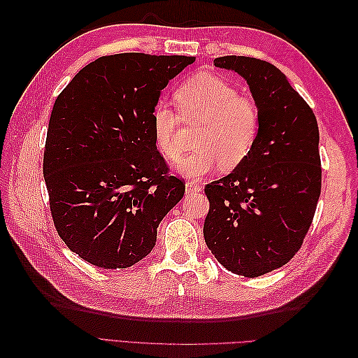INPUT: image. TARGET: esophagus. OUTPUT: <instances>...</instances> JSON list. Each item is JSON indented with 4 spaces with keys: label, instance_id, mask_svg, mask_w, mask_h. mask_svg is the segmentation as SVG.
Instances as JSON below:
<instances>
[{
    "label": "esophagus",
    "instance_id": "34e87169",
    "mask_svg": "<svg viewBox=\"0 0 358 358\" xmlns=\"http://www.w3.org/2000/svg\"><path fill=\"white\" fill-rule=\"evenodd\" d=\"M201 191V187L197 185V183L194 182H187L185 183V192L187 194H196V192H200Z\"/></svg>",
    "mask_w": 358,
    "mask_h": 358
}]
</instances>
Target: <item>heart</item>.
Listing matches in <instances>:
<instances>
[{
  "label": "heart",
  "mask_w": 358,
  "mask_h": 358,
  "mask_svg": "<svg viewBox=\"0 0 358 358\" xmlns=\"http://www.w3.org/2000/svg\"><path fill=\"white\" fill-rule=\"evenodd\" d=\"M175 101L185 121H203L194 142L197 149L176 164L182 175L200 179L220 166L230 170L251 154L258 136V110L230 82L218 74L199 73L179 86ZM150 122L161 154L167 159H178L185 149L179 137L180 116L167 103L159 101Z\"/></svg>",
  "instance_id": "obj_1"
}]
</instances>
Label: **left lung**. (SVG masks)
Masks as SVG:
<instances>
[{"label":"left lung","mask_w":358,"mask_h":358,"mask_svg":"<svg viewBox=\"0 0 358 358\" xmlns=\"http://www.w3.org/2000/svg\"><path fill=\"white\" fill-rule=\"evenodd\" d=\"M213 66L246 80L259 127L242 164L204 188L210 203L204 241L227 270L257 278L287 264L312 224L321 192L318 124L270 62L231 55Z\"/></svg>","instance_id":"obj_1"}]
</instances>
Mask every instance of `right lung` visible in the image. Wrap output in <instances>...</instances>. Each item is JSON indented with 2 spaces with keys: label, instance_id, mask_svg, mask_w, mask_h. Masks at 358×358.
<instances>
[{
  "label": "right lung",
  "instance_id": "1",
  "mask_svg": "<svg viewBox=\"0 0 358 358\" xmlns=\"http://www.w3.org/2000/svg\"><path fill=\"white\" fill-rule=\"evenodd\" d=\"M194 57L117 53L74 76L53 104L43 176L53 222L71 252L127 268L157 242L162 218L185 194L157 150L152 110Z\"/></svg>",
  "mask_w": 358,
  "mask_h": 358
}]
</instances>
